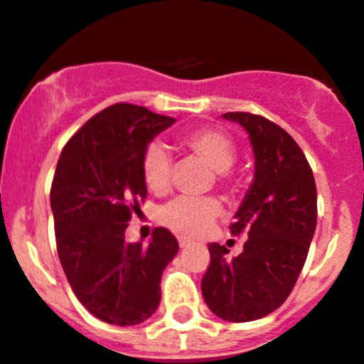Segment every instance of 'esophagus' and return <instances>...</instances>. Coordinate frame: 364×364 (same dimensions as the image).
I'll return each instance as SVG.
<instances>
[{
    "label": "esophagus",
    "instance_id": "1",
    "mask_svg": "<svg viewBox=\"0 0 364 364\" xmlns=\"http://www.w3.org/2000/svg\"><path fill=\"white\" fill-rule=\"evenodd\" d=\"M178 244H180V247H188L189 244H191V240H188V239H186V237H180Z\"/></svg>",
    "mask_w": 364,
    "mask_h": 364
}]
</instances>
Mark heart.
Returning a JSON list of instances; mask_svg holds the SVG:
<instances>
[{
  "label": "heart",
  "instance_id": "heart-1",
  "mask_svg": "<svg viewBox=\"0 0 364 364\" xmlns=\"http://www.w3.org/2000/svg\"><path fill=\"white\" fill-rule=\"evenodd\" d=\"M180 146L213 167V176L220 188H233L231 167L237 159V146L228 133L215 127H197L180 138ZM144 184L154 195H166L171 186V156L166 147L153 142L144 149L140 162ZM220 213V202L215 197H178L159 211V220L166 228L184 237H200Z\"/></svg>",
  "mask_w": 364,
  "mask_h": 364
}]
</instances>
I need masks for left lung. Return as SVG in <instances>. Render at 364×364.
Returning a JSON list of instances; mask_svg holds the SVG:
<instances>
[{
    "label": "left lung",
    "instance_id": "left-lung-1",
    "mask_svg": "<svg viewBox=\"0 0 364 364\" xmlns=\"http://www.w3.org/2000/svg\"><path fill=\"white\" fill-rule=\"evenodd\" d=\"M250 133L255 180L235 213L231 235L246 233L240 255L208 246L202 295L217 317L255 321L277 310L294 290L317 224V188L306 156L281 125L252 112H226Z\"/></svg>",
    "mask_w": 364,
    "mask_h": 364
}]
</instances>
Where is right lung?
I'll return each mask as SVG.
<instances>
[{"mask_svg":"<svg viewBox=\"0 0 364 364\" xmlns=\"http://www.w3.org/2000/svg\"><path fill=\"white\" fill-rule=\"evenodd\" d=\"M173 122L140 105H109L58 159L50 186L58 257L74 295L104 323L133 326L151 317L164 269L178 252L166 228H154L149 246L125 242L127 222L147 197L144 149Z\"/></svg>","mask_w":364,"mask_h":364,"instance_id":"1","label":"right lung"}]
</instances>
